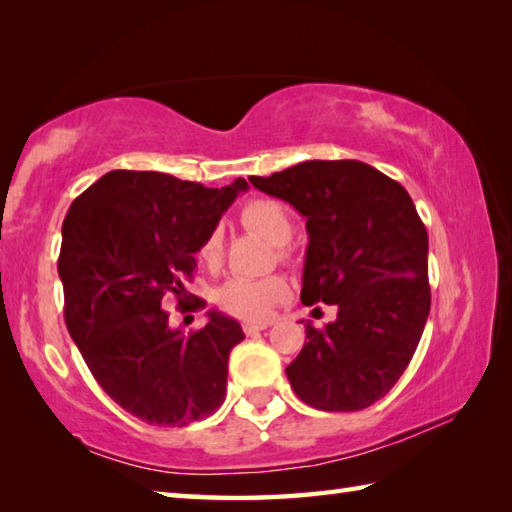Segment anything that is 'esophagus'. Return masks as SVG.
Here are the masks:
<instances>
[{
    "mask_svg": "<svg viewBox=\"0 0 512 512\" xmlns=\"http://www.w3.org/2000/svg\"><path fill=\"white\" fill-rule=\"evenodd\" d=\"M270 325H273V321H246V323L242 325V330H244L246 334H255V332H262V330L270 328Z\"/></svg>",
    "mask_w": 512,
    "mask_h": 512,
    "instance_id": "esophagus-1",
    "label": "esophagus"
}]
</instances>
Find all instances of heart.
Masks as SVG:
<instances>
[{"mask_svg": "<svg viewBox=\"0 0 512 512\" xmlns=\"http://www.w3.org/2000/svg\"><path fill=\"white\" fill-rule=\"evenodd\" d=\"M239 222L244 228L262 235L266 242L277 246V253L286 257V244L292 237V217L281 202L273 198H253L239 211ZM224 255V237L220 228L206 233L198 248V257L204 266H220ZM288 284L281 277L266 279H231L217 290V306L239 319H266L275 303L284 301Z\"/></svg>", "mask_w": 512, "mask_h": 512, "instance_id": "b5f03b06", "label": "heart"}]
</instances>
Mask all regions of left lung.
I'll use <instances>...</instances> for the list:
<instances>
[{
    "label": "left lung",
    "instance_id": "1",
    "mask_svg": "<svg viewBox=\"0 0 512 512\" xmlns=\"http://www.w3.org/2000/svg\"><path fill=\"white\" fill-rule=\"evenodd\" d=\"M250 184L306 217L301 303L336 306L306 325L286 367L290 387L321 411H358L398 383L431 308L429 237L402 184L358 160H308Z\"/></svg>",
    "mask_w": 512,
    "mask_h": 512
}]
</instances>
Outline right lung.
<instances>
[{
	"label": "right lung",
	"mask_w": 512,
	"mask_h": 512,
	"mask_svg": "<svg viewBox=\"0 0 512 512\" xmlns=\"http://www.w3.org/2000/svg\"><path fill=\"white\" fill-rule=\"evenodd\" d=\"M246 189L244 178L206 189L160 171L116 169L65 215V325L105 394L149 424L184 427L224 402L228 354L242 328L211 310L204 328L173 330L167 295L189 306L184 277L195 273V253Z\"/></svg>",
	"instance_id": "right-lung-1"
}]
</instances>
